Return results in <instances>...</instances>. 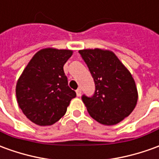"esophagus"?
<instances>
[{"label": "esophagus", "mask_w": 159, "mask_h": 159, "mask_svg": "<svg viewBox=\"0 0 159 159\" xmlns=\"http://www.w3.org/2000/svg\"><path fill=\"white\" fill-rule=\"evenodd\" d=\"M76 93L77 96H81V95H82V90H81V89H77L76 90Z\"/></svg>", "instance_id": "34e87169"}]
</instances>
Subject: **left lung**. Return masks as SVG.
<instances>
[{"label":"left lung","mask_w":159,"mask_h":159,"mask_svg":"<svg viewBox=\"0 0 159 159\" xmlns=\"http://www.w3.org/2000/svg\"><path fill=\"white\" fill-rule=\"evenodd\" d=\"M79 53L95 84L92 97H82L89 114L102 125L118 124L137 104L138 90L132 74L109 50L84 49Z\"/></svg>","instance_id":"obj_1"}]
</instances>
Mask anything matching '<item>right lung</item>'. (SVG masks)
<instances>
[{
	"label": "right lung",
	"instance_id": "obj_1",
	"mask_svg": "<svg viewBox=\"0 0 159 159\" xmlns=\"http://www.w3.org/2000/svg\"><path fill=\"white\" fill-rule=\"evenodd\" d=\"M71 50L45 48L39 51L24 69L16 84L19 107L39 126H51L64 116L76 92L68 86L64 65Z\"/></svg>",
	"mask_w": 159,
	"mask_h": 159
}]
</instances>
